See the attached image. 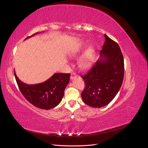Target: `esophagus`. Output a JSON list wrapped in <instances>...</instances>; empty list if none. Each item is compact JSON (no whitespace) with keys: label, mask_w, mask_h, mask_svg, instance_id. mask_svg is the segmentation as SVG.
Returning <instances> with one entry per match:
<instances>
[{"label":"esophagus","mask_w":148,"mask_h":148,"mask_svg":"<svg viewBox=\"0 0 148 148\" xmlns=\"http://www.w3.org/2000/svg\"><path fill=\"white\" fill-rule=\"evenodd\" d=\"M76 77H77V74L75 73H72L71 74V76H70V78L71 79H73L74 78H75Z\"/></svg>","instance_id":"34e87169"}]
</instances>
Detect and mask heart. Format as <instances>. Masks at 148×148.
Returning <instances> with one entry per match:
<instances>
[{"label": "heart", "instance_id": "1", "mask_svg": "<svg viewBox=\"0 0 148 148\" xmlns=\"http://www.w3.org/2000/svg\"><path fill=\"white\" fill-rule=\"evenodd\" d=\"M94 58V50L92 47L89 48L86 53L80 59L78 65L80 69H86L92 64Z\"/></svg>", "mask_w": 148, "mask_h": 148}]
</instances>
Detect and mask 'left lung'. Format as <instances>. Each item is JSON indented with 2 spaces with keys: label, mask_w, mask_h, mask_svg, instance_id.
Here are the masks:
<instances>
[{
  "label": "left lung",
  "mask_w": 148,
  "mask_h": 148,
  "mask_svg": "<svg viewBox=\"0 0 148 148\" xmlns=\"http://www.w3.org/2000/svg\"><path fill=\"white\" fill-rule=\"evenodd\" d=\"M100 58L82 78L85 88L83 102L92 107H102L112 101L122 86L124 77L123 57L118 44L104 34Z\"/></svg>",
  "instance_id": "8db88e82"
}]
</instances>
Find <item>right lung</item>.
I'll return each instance as SVG.
<instances>
[{"instance_id": "obj_1", "label": "right lung", "mask_w": 148, "mask_h": 148, "mask_svg": "<svg viewBox=\"0 0 148 148\" xmlns=\"http://www.w3.org/2000/svg\"><path fill=\"white\" fill-rule=\"evenodd\" d=\"M14 75L20 90L26 100L38 108L45 110L52 109L59 105L64 97L65 89L69 83L70 77L69 73H55L43 83L28 84L19 79L15 70Z\"/></svg>"}]
</instances>
